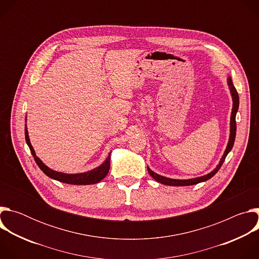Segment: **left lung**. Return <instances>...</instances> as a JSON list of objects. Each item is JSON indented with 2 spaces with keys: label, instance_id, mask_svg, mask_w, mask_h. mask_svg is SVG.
<instances>
[{
  "label": "left lung",
  "instance_id": "8db88e82",
  "mask_svg": "<svg viewBox=\"0 0 259 259\" xmlns=\"http://www.w3.org/2000/svg\"><path fill=\"white\" fill-rule=\"evenodd\" d=\"M228 85H229V88H230V91H231V94H232V97H233V109H232V115H231V134H230V139H229V143H228V146L227 149L225 151V154L223 156V158L220 159V162L219 164L216 166V168L211 171L210 173L204 175V176H201V177H196V178H192V179H172V178H167L165 176H162V175H159L157 173H155L154 171H152L149 167H147V171H149L150 175L155 179L157 180L158 182L162 183V184H165V186H173V187H187V186H193V184H197V183H200V182H203V181H206L208 179H210L211 177H213L217 172L218 170L220 169L221 165L224 164L228 154L232 151L233 146H234V142H235V138H236V131H237V124H236V115H237V112L239 109V94L233 84V81H232V78L229 77L228 78Z\"/></svg>",
  "mask_w": 259,
  "mask_h": 259
}]
</instances>
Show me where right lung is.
<instances>
[{"instance_id": "right-lung-1", "label": "right lung", "mask_w": 259, "mask_h": 259, "mask_svg": "<svg viewBox=\"0 0 259 259\" xmlns=\"http://www.w3.org/2000/svg\"><path fill=\"white\" fill-rule=\"evenodd\" d=\"M24 133H25V141L29 147L30 153L35 161V163L38 164V166L40 167V169L50 178L58 180L60 182L63 183H68V184H78V186H86V184H95L97 182H99L100 180H102L108 173L109 171V166H110V153L108 154V157L106 158V160L97 168L84 172V173H77V174H66V173H62V172H57L54 171L52 169H50L49 167H47L38 157H36L33 147L29 141V137H28V132H27V128L25 125V129H24Z\"/></svg>"}]
</instances>
